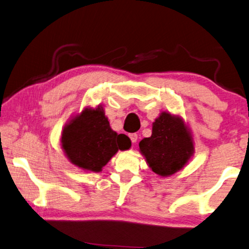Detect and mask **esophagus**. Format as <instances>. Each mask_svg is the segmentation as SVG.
<instances>
[{
    "label": "esophagus",
    "mask_w": 249,
    "mask_h": 249,
    "mask_svg": "<svg viewBox=\"0 0 249 249\" xmlns=\"http://www.w3.org/2000/svg\"><path fill=\"white\" fill-rule=\"evenodd\" d=\"M129 138H130V140H131L132 143H136L137 140H138V134L137 133H131L129 136Z\"/></svg>",
    "instance_id": "34e87169"
}]
</instances>
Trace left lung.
Here are the masks:
<instances>
[{"mask_svg": "<svg viewBox=\"0 0 249 249\" xmlns=\"http://www.w3.org/2000/svg\"><path fill=\"white\" fill-rule=\"evenodd\" d=\"M152 171L169 176L179 171L194 153V143L179 117L163 112L153 124L152 136L139 143Z\"/></svg>", "mask_w": 249, "mask_h": 249, "instance_id": "obj_1", "label": "left lung"}]
</instances>
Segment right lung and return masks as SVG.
Returning a JSON list of instances; mask_svg holds the SVG:
<instances>
[{
    "label": "right lung",
    "mask_w": 249,
    "mask_h": 249,
    "mask_svg": "<svg viewBox=\"0 0 249 249\" xmlns=\"http://www.w3.org/2000/svg\"><path fill=\"white\" fill-rule=\"evenodd\" d=\"M62 146L76 166L100 172L118 150H128L131 141L125 134H117L109 125L103 108L85 109L64 128Z\"/></svg>",
    "instance_id": "add662e5"
}]
</instances>
